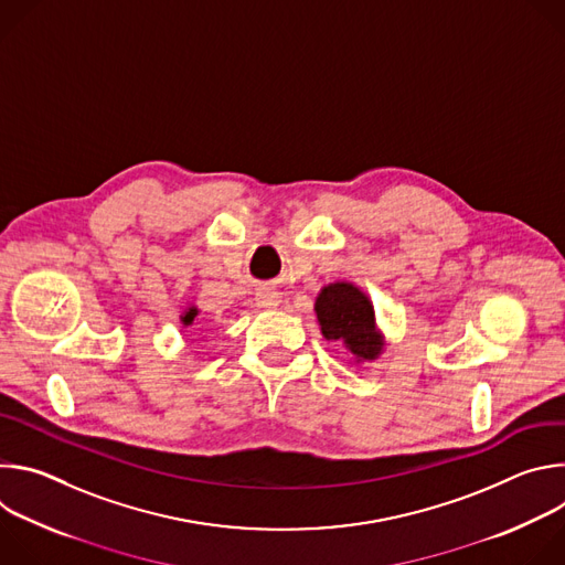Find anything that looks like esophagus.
<instances>
[{
    "mask_svg": "<svg viewBox=\"0 0 565 565\" xmlns=\"http://www.w3.org/2000/svg\"><path fill=\"white\" fill-rule=\"evenodd\" d=\"M257 306H262V308H275L277 303H279V297H277V292H273V290H268V288H262V290H257Z\"/></svg>",
    "mask_w": 565,
    "mask_h": 565,
    "instance_id": "1",
    "label": "esophagus"
}]
</instances>
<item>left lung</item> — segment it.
Here are the masks:
<instances>
[{
  "mask_svg": "<svg viewBox=\"0 0 565 565\" xmlns=\"http://www.w3.org/2000/svg\"><path fill=\"white\" fill-rule=\"evenodd\" d=\"M315 312L327 340H342L351 353L362 360H373L382 351L375 333L373 306L351 284H331L319 292Z\"/></svg>",
  "mask_w": 565,
  "mask_h": 565,
  "instance_id": "1",
  "label": "left lung"
}]
</instances>
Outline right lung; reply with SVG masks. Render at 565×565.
Wrapping results in <instances>:
<instances>
[{"mask_svg": "<svg viewBox=\"0 0 565 565\" xmlns=\"http://www.w3.org/2000/svg\"><path fill=\"white\" fill-rule=\"evenodd\" d=\"M196 312H199L196 308H190V310L183 315V324H185V327H190V324H192L194 317H196Z\"/></svg>", "mask_w": 565, "mask_h": 565, "instance_id": "right-lung-1", "label": "right lung"}]
</instances>
